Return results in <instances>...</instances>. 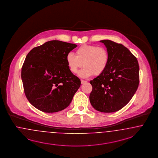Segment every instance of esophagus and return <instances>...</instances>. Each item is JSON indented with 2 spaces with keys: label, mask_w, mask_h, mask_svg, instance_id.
Returning <instances> with one entry per match:
<instances>
[{
  "label": "esophagus",
  "mask_w": 158,
  "mask_h": 158,
  "mask_svg": "<svg viewBox=\"0 0 158 158\" xmlns=\"http://www.w3.org/2000/svg\"><path fill=\"white\" fill-rule=\"evenodd\" d=\"M87 81H84V80H81V83L82 84H83V83H86Z\"/></svg>",
  "instance_id": "1"
}]
</instances>
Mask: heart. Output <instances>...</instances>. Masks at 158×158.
I'll return each mask as SVG.
<instances>
[{
	"label": "heart",
	"instance_id": "heart-1",
	"mask_svg": "<svg viewBox=\"0 0 158 158\" xmlns=\"http://www.w3.org/2000/svg\"><path fill=\"white\" fill-rule=\"evenodd\" d=\"M76 56L69 53L66 57V63L73 73H76L83 64L84 68L79 72V76L82 78H87L94 74L101 75L107 68L109 53L104 48L84 44L76 50Z\"/></svg>",
	"mask_w": 158,
	"mask_h": 158
}]
</instances>
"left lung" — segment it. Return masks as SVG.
<instances>
[{"instance_id": "8db88e82", "label": "left lung", "mask_w": 158, "mask_h": 158, "mask_svg": "<svg viewBox=\"0 0 158 158\" xmlns=\"http://www.w3.org/2000/svg\"><path fill=\"white\" fill-rule=\"evenodd\" d=\"M109 53L105 72L90 81L92 106L105 113L119 110L132 98L139 83V64L136 57L123 44L110 40L100 41Z\"/></svg>"}]
</instances>
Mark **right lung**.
<instances>
[{
    "mask_svg": "<svg viewBox=\"0 0 158 158\" xmlns=\"http://www.w3.org/2000/svg\"><path fill=\"white\" fill-rule=\"evenodd\" d=\"M76 46L51 40L34 48L27 55L21 77L26 96L34 107L53 113L69 105L81 82L70 71L66 57Z\"/></svg>",
    "mask_w": 158,
    "mask_h": 158,
    "instance_id": "obj_1",
    "label": "right lung"
}]
</instances>
